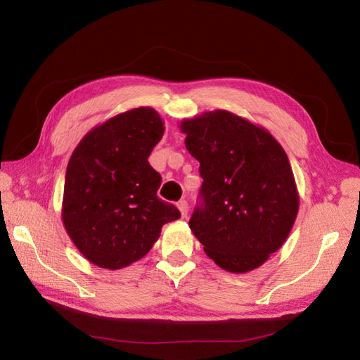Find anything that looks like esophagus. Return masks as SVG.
<instances>
[{"label": "esophagus", "mask_w": 360, "mask_h": 360, "mask_svg": "<svg viewBox=\"0 0 360 360\" xmlns=\"http://www.w3.org/2000/svg\"><path fill=\"white\" fill-rule=\"evenodd\" d=\"M176 205H178V209H179V212H181L182 218H186L187 213H188V204H187V201H186V200H181Z\"/></svg>", "instance_id": "34e87169"}]
</instances>
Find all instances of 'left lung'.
Instances as JSON below:
<instances>
[{
    "label": "left lung",
    "mask_w": 360,
    "mask_h": 360,
    "mask_svg": "<svg viewBox=\"0 0 360 360\" xmlns=\"http://www.w3.org/2000/svg\"><path fill=\"white\" fill-rule=\"evenodd\" d=\"M201 202L188 226L224 271L249 272L286 241L298 212L288 155L271 133L224 110L181 122Z\"/></svg>",
    "instance_id": "left-lung-1"
}]
</instances>
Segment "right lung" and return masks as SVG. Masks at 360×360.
<instances>
[{
  "instance_id": "add662e5",
  "label": "right lung",
  "mask_w": 360,
  "mask_h": 360,
  "mask_svg": "<svg viewBox=\"0 0 360 360\" xmlns=\"http://www.w3.org/2000/svg\"><path fill=\"white\" fill-rule=\"evenodd\" d=\"M164 122L148 108L117 114L91 129L66 168L62 218L88 262L122 269L153 248L165 223L181 218L159 200L160 174L148 164Z\"/></svg>"
}]
</instances>
